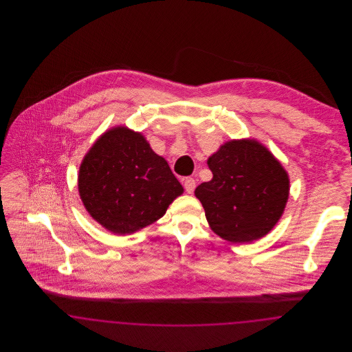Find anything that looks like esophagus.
I'll use <instances>...</instances> for the list:
<instances>
[{
	"instance_id": "34e87169",
	"label": "esophagus",
	"mask_w": 352,
	"mask_h": 352,
	"mask_svg": "<svg viewBox=\"0 0 352 352\" xmlns=\"http://www.w3.org/2000/svg\"><path fill=\"white\" fill-rule=\"evenodd\" d=\"M184 190H186L188 194H192L194 190H195V187H197V184H195V179H194V178L187 177V178L184 179Z\"/></svg>"
}]
</instances>
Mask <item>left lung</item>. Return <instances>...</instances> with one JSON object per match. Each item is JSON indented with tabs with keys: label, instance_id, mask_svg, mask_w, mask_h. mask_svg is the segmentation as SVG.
Listing matches in <instances>:
<instances>
[{
	"label": "left lung",
	"instance_id": "8db88e82",
	"mask_svg": "<svg viewBox=\"0 0 352 352\" xmlns=\"http://www.w3.org/2000/svg\"><path fill=\"white\" fill-rule=\"evenodd\" d=\"M214 177L195 188L211 230L232 243L268 234L289 197L284 168L256 141H231L207 161Z\"/></svg>",
	"mask_w": 352,
	"mask_h": 352
}]
</instances>
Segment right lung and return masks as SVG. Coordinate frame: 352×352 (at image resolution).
<instances>
[{
  "label": "right lung",
  "mask_w": 352,
  "mask_h": 352,
  "mask_svg": "<svg viewBox=\"0 0 352 352\" xmlns=\"http://www.w3.org/2000/svg\"><path fill=\"white\" fill-rule=\"evenodd\" d=\"M79 192L92 218L125 234L162 218L184 187L141 134L122 126L102 134L84 157Z\"/></svg>",
  "instance_id": "add662e5"
}]
</instances>
